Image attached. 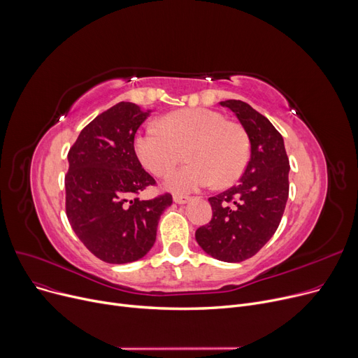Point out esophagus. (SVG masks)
I'll use <instances>...</instances> for the list:
<instances>
[{"label": "esophagus", "instance_id": "obj_1", "mask_svg": "<svg viewBox=\"0 0 358 358\" xmlns=\"http://www.w3.org/2000/svg\"><path fill=\"white\" fill-rule=\"evenodd\" d=\"M173 201L176 203H187L189 201H191V196H186V195H179V194H175L173 195Z\"/></svg>", "mask_w": 358, "mask_h": 358}]
</instances>
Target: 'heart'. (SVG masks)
<instances>
[{
	"mask_svg": "<svg viewBox=\"0 0 358 358\" xmlns=\"http://www.w3.org/2000/svg\"><path fill=\"white\" fill-rule=\"evenodd\" d=\"M160 127H149L134 140V150L145 169L164 176L183 159L189 160L166 179L175 192L236 182L250 157V143L241 125L228 122L214 110L187 108L164 115Z\"/></svg>",
	"mask_w": 358,
	"mask_h": 358,
	"instance_id": "b5f03b06",
	"label": "heart"
}]
</instances>
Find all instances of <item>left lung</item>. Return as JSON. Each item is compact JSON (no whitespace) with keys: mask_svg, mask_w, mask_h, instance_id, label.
Wrapping results in <instances>:
<instances>
[{"mask_svg":"<svg viewBox=\"0 0 358 358\" xmlns=\"http://www.w3.org/2000/svg\"><path fill=\"white\" fill-rule=\"evenodd\" d=\"M233 111L250 140V160L237 185L211 196L213 218L196 229L201 248L221 262L253 257L273 237L289 196V159L282 134L247 102H220Z\"/></svg>","mask_w":358,"mask_h":358,"instance_id":"1","label":"left lung"}]
</instances>
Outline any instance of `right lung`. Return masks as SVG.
I'll list each match as a JSON object with an SVG mask.
<instances>
[{"label": "right lung", "instance_id": "add662e5", "mask_svg": "<svg viewBox=\"0 0 358 358\" xmlns=\"http://www.w3.org/2000/svg\"><path fill=\"white\" fill-rule=\"evenodd\" d=\"M149 114L133 102H118L80 131L68 153L69 224L105 263H131L149 253L160 215L172 205L171 194L137 196L156 185L134 152V136Z\"/></svg>", "mask_w": 358, "mask_h": 358}]
</instances>
